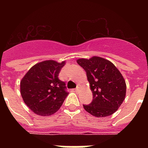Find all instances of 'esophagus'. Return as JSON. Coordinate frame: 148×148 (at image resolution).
<instances>
[{"label": "esophagus", "instance_id": "1", "mask_svg": "<svg viewBox=\"0 0 148 148\" xmlns=\"http://www.w3.org/2000/svg\"><path fill=\"white\" fill-rule=\"evenodd\" d=\"M74 91H78V90H79V87H78V86H77V88H75V89H74Z\"/></svg>", "mask_w": 148, "mask_h": 148}]
</instances>
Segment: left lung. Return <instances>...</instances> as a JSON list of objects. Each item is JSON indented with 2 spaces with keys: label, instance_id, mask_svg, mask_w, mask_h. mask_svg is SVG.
<instances>
[{
  "label": "left lung",
  "instance_id": "1",
  "mask_svg": "<svg viewBox=\"0 0 148 148\" xmlns=\"http://www.w3.org/2000/svg\"><path fill=\"white\" fill-rule=\"evenodd\" d=\"M77 63L87 73L93 101L83 105L93 116L104 117L113 114L120 108L126 96V83L119 70L110 60L94 56L80 58Z\"/></svg>",
  "mask_w": 148,
  "mask_h": 148
}]
</instances>
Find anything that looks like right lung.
Returning <instances> with one entry per match:
<instances>
[{
    "label": "right lung",
    "mask_w": 148,
    "mask_h": 148,
    "mask_svg": "<svg viewBox=\"0 0 148 148\" xmlns=\"http://www.w3.org/2000/svg\"><path fill=\"white\" fill-rule=\"evenodd\" d=\"M65 64V61L44 60L31 67L21 79L20 89L23 101L36 114H53L68 95L65 83L58 78Z\"/></svg>",
    "instance_id": "add662e5"
}]
</instances>
